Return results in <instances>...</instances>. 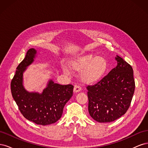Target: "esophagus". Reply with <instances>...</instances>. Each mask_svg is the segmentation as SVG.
Wrapping results in <instances>:
<instances>
[{
  "instance_id": "1",
  "label": "esophagus",
  "mask_w": 148,
  "mask_h": 148,
  "mask_svg": "<svg viewBox=\"0 0 148 148\" xmlns=\"http://www.w3.org/2000/svg\"><path fill=\"white\" fill-rule=\"evenodd\" d=\"M82 90V88L79 86H78V85H75L74 89H73V91L74 92H78Z\"/></svg>"
}]
</instances>
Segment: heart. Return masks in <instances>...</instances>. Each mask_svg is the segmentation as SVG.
Listing matches in <instances>:
<instances>
[{
  "label": "heart",
  "mask_w": 148,
  "mask_h": 148,
  "mask_svg": "<svg viewBox=\"0 0 148 148\" xmlns=\"http://www.w3.org/2000/svg\"><path fill=\"white\" fill-rule=\"evenodd\" d=\"M70 67L75 71H82L81 78L86 83H94L99 81L104 75L107 69V62L104 57L88 54L71 61ZM65 72L69 71L65 69Z\"/></svg>",
  "instance_id": "1"
}]
</instances>
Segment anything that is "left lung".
I'll use <instances>...</instances> for the list:
<instances>
[{"label": "left lung", "mask_w": 148, "mask_h": 148, "mask_svg": "<svg viewBox=\"0 0 148 148\" xmlns=\"http://www.w3.org/2000/svg\"><path fill=\"white\" fill-rule=\"evenodd\" d=\"M115 60V68L96 84L87 86L89 114L98 122H111L122 117L135 91L132 66L118 56Z\"/></svg>", "instance_id": "1"}]
</instances>
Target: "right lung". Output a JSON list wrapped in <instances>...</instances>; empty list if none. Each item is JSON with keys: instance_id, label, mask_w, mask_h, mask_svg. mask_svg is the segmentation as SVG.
Returning a JSON list of instances; mask_svg holds the SVG:
<instances>
[{"instance_id": "1", "label": "right lung", "mask_w": 148, "mask_h": 148, "mask_svg": "<svg viewBox=\"0 0 148 148\" xmlns=\"http://www.w3.org/2000/svg\"><path fill=\"white\" fill-rule=\"evenodd\" d=\"M36 52L34 49H29L17 66L11 82V92L25 118L37 125H47L60 119L65 105L73 95V86L61 85L51 79L41 94L26 91L23 84V74L33 62Z\"/></svg>"}]
</instances>
